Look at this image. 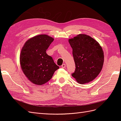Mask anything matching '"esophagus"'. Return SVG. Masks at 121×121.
Masks as SVG:
<instances>
[{
  "label": "esophagus",
  "instance_id": "obj_1",
  "mask_svg": "<svg viewBox=\"0 0 121 121\" xmlns=\"http://www.w3.org/2000/svg\"><path fill=\"white\" fill-rule=\"evenodd\" d=\"M61 67L62 68H65V64H63V65H62Z\"/></svg>",
  "mask_w": 121,
  "mask_h": 121
}]
</instances>
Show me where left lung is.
Returning a JSON list of instances; mask_svg holds the SVG:
<instances>
[{
  "mask_svg": "<svg viewBox=\"0 0 121 121\" xmlns=\"http://www.w3.org/2000/svg\"><path fill=\"white\" fill-rule=\"evenodd\" d=\"M69 42L73 49L76 69L72 74L78 83L84 84L93 80L100 73L104 62L102 47L94 39L80 34Z\"/></svg>",
  "mask_w": 121,
  "mask_h": 121,
  "instance_id": "left-lung-1",
  "label": "left lung"
}]
</instances>
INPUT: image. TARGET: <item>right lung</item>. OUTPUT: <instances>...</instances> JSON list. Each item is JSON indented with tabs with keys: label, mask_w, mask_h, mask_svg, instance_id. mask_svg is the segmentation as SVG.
Returning <instances> with one entry per match:
<instances>
[{
	"label": "right lung",
	"mask_w": 121,
	"mask_h": 121,
	"mask_svg": "<svg viewBox=\"0 0 121 121\" xmlns=\"http://www.w3.org/2000/svg\"><path fill=\"white\" fill-rule=\"evenodd\" d=\"M54 39L45 34L35 36L25 42L20 57L22 71L32 83L42 85L52 77L59 69L46 52Z\"/></svg>",
	"instance_id": "add662e5"
}]
</instances>
